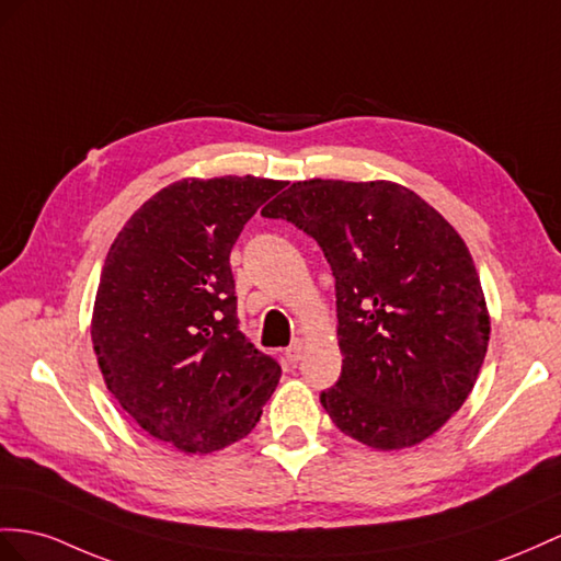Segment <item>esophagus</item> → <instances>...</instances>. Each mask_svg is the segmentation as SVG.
I'll use <instances>...</instances> for the list:
<instances>
[{"label": "esophagus", "mask_w": 561, "mask_h": 561, "mask_svg": "<svg viewBox=\"0 0 561 561\" xmlns=\"http://www.w3.org/2000/svg\"><path fill=\"white\" fill-rule=\"evenodd\" d=\"M304 353H306V346H304V341L300 339H296L289 348L284 351V355H286V360H289L291 365H296V363H300L304 360Z\"/></svg>", "instance_id": "obj_1"}]
</instances>
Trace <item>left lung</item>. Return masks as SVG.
Returning a JSON list of instances; mask_svg holds the SVG:
<instances>
[{
    "label": "left lung",
    "instance_id": "left-lung-1",
    "mask_svg": "<svg viewBox=\"0 0 561 561\" xmlns=\"http://www.w3.org/2000/svg\"><path fill=\"white\" fill-rule=\"evenodd\" d=\"M265 218L318 241L336 279L341 377L320 403L369 448L417 445L462 408L488 351L481 282L453 225L396 182H294Z\"/></svg>",
    "mask_w": 561,
    "mask_h": 561
}]
</instances>
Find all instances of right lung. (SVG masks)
<instances>
[{"label": "right lung", "instance_id": "obj_1", "mask_svg": "<svg viewBox=\"0 0 561 561\" xmlns=\"http://www.w3.org/2000/svg\"><path fill=\"white\" fill-rule=\"evenodd\" d=\"M284 182L180 180L111 243L92 341L113 398L153 438L206 455L251 434L282 377L241 334L229 253Z\"/></svg>", "mask_w": 561, "mask_h": 561}]
</instances>
